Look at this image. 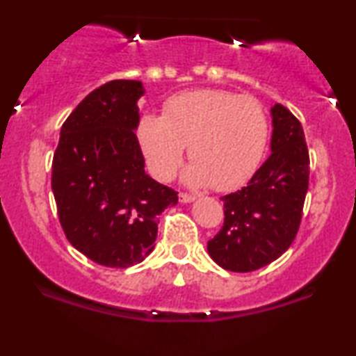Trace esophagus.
Instances as JSON below:
<instances>
[{"instance_id":"esophagus-1","label":"esophagus","mask_w":356,"mask_h":356,"mask_svg":"<svg viewBox=\"0 0 356 356\" xmlns=\"http://www.w3.org/2000/svg\"><path fill=\"white\" fill-rule=\"evenodd\" d=\"M194 199H196V196H194V194L179 193V202H183V204H189V202H193Z\"/></svg>"}]
</instances>
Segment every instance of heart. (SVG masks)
<instances>
[{
  "label": "heart",
  "mask_w": 356,
  "mask_h": 356,
  "mask_svg": "<svg viewBox=\"0 0 356 356\" xmlns=\"http://www.w3.org/2000/svg\"><path fill=\"white\" fill-rule=\"evenodd\" d=\"M165 116L143 115L138 140L150 173L170 179L189 144L184 170L191 186L232 189L254 173L269 136L266 111L254 97L223 89H194L173 95Z\"/></svg>",
  "instance_id": "obj_1"
}]
</instances>
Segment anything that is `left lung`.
Returning <instances> with one entry per match:
<instances>
[{
    "instance_id": "obj_1",
    "label": "left lung",
    "mask_w": 356,
    "mask_h": 356,
    "mask_svg": "<svg viewBox=\"0 0 356 356\" xmlns=\"http://www.w3.org/2000/svg\"><path fill=\"white\" fill-rule=\"evenodd\" d=\"M272 115V154L250 183L223 201V227L207 243L225 270L251 272L289 250L298 233L309 181V155L300 121L284 105Z\"/></svg>"
}]
</instances>
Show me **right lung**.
Instances as JSON below:
<instances>
[{
  "label": "right lung",
  "instance_id": "add662e5",
  "mask_svg": "<svg viewBox=\"0 0 356 356\" xmlns=\"http://www.w3.org/2000/svg\"><path fill=\"white\" fill-rule=\"evenodd\" d=\"M140 81H110L92 90L61 126L51 189L72 246L105 267L143 262L154 250L159 216L178 202L175 189L144 170L134 131Z\"/></svg>",
  "mask_w": 356,
  "mask_h": 356
}]
</instances>
